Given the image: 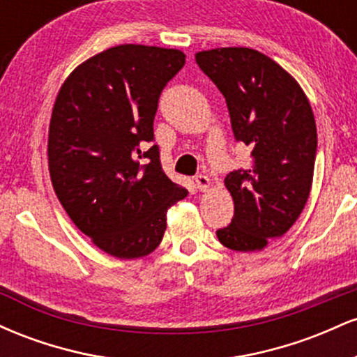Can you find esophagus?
I'll use <instances>...</instances> for the list:
<instances>
[{
	"instance_id": "obj_1",
	"label": "esophagus",
	"mask_w": 357,
	"mask_h": 357,
	"mask_svg": "<svg viewBox=\"0 0 357 357\" xmlns=\"http://www.w3.org/2000/svg\"><path fill=\"white\" fill-rule=\"evenodd\" d=\"M195 183H196V188H198L199 191H208L211 188V179L204 174L196 176Z\"/></svg>"
}]
</instances>
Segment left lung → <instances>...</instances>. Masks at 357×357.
<instances>
[{
	"mask_svg": "<svg viewBox=\"0 0 357 357\" xmlns=\"http://www.w3.org/2000/svg\"><path fill=\"white\" fill-rule=\"evenodd\" d=\"M196 63L223 93L235 139L252 149L250 166L225 178L235 215L216 236L235 252H255L289 231L309 199L317 153L312 107L289 72L252 48L198 52Z\"/></svg>",
	"mask_w": 357,
	"mask_h": 357,
	"instance_id": "left-lung-1",
	"label": "left lung"
}]
</instances>
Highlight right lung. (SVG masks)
<instances>
[{
	"instance_id": "obj_1",
	"label": "right lung",
	"mask_w": 357,
	"mask_h": 357,
	"mask_svg": "<svg viewBox=\"0 0 357 357\" xmlns=\"http://www.w3.org/2000/svg\"><path fill=\"white\" fill-rule=\"evenodd\" d=\"M183 52L119 45L73 70L56 96L48 169L56 198L82 233L109 255L141 258L161 243L166 213L188 190L159 161L154 116ZM141 158H147L142 165Z\"/></svg>"
}]
</instances>
